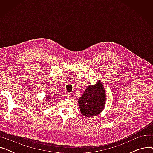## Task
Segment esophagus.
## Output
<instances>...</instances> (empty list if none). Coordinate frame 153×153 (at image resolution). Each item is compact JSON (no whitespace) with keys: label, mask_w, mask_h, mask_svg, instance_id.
Masks as SVG:
<instances>
[{"label":"esophagus","mask_w":153,"mask_h":153,"mask_svg":"<svg viewBox=\"0 0 153 153\" xmlns=\"http://www.w3.org/2000/svg\"><path fill=\"white\" fill-rule=\"evenodd\" d=\"M66 97H67L68 99H70L71 97V94L70 93H68L66 94Z\"/></svg>","instance_id":"obj_1"}]
</instances>
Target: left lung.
Returning a JSON list of instances; mask_svg holds the SVG:
<instances>
[{
    "instance_id": "obj_1",
    "label": "left lung",
    "mask_w": 153,
    "mask_h": 153,
    "mask_svg": "<svg viewBox=\"0 0 153 153\" xmlns=\"http://www.w3.org/2000/svg\"><path fill=\"white\" fill-rule=\"evenodd\" d=\"M77 102L84 117H92L100 114L106 103V93L101 81L88 86Z\"/></svg>"
}]
</instances>
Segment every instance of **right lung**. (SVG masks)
<instances>
[{"mask_svg": "<svg viewBox=\"0 0 153 153\" xmlns=\"http://www.w3.org/2000/svg\"><path fill=\"white\" fill-rule=\"evenodd\" d=\"M52 98H53V97H51V96L49 95H46V96L45 97V99L46 100L47 102H49L50 100H51L52 99Z\"/></svg>", "mask_w": 153, "mask_h": 153, "instance_id": "add662e5", "label": "right lung"}]
</instances>
